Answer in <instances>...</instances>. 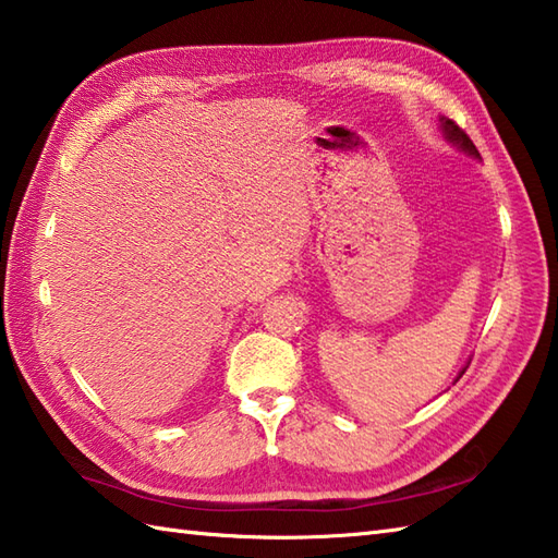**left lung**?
<instances>
[{
  "instance_id": "obj_1",
  "label": "left lung",
  "mask_w": 558,
  "mask_h": 558,
  "mask_svg": "<svg viewBox=\"0 0 558 558\" xmlns=\"http://www.w3.org/2000/svg\"><path fill=\"white\" fill-rule=\"evenodd\" d=\"M440 128H442V132L448 134V140H450V142H454V144L460 146V149H464V151H468V154H472V156L480 158V151H476V146L472 144L470 136L464 134V132H462V130L458 128V124H454L452 120L440 118ZM462 373H464V371H462ZM462 373H460V375H462Z\"/></svg>"
}]
</instances>
